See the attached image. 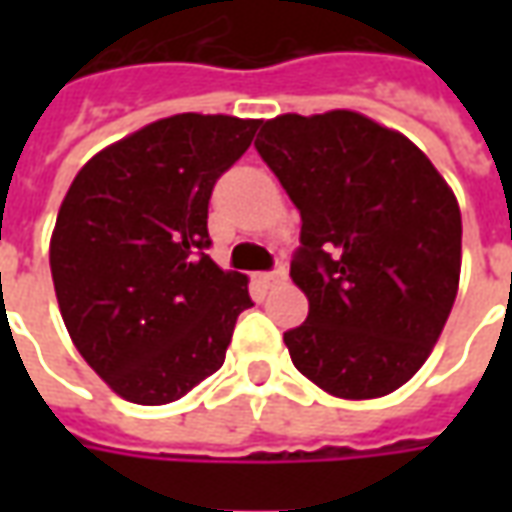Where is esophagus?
<instances>
[{
    "label": "esophagus",
    "instance_id": "1",
    "mask_svg": "<svg viewBox=\"0 0 512 512\" xmlns=\"http://www.w3.org/2000/svg\"><path fill=\"white\" fill-rule=\"evenodd\" d=\"M288 277V271H285V266H277L274 271H266V274H260V279L266 282V285H279L282 279Z\"/></svg>",
    "mask_w": 512,
    "mask_h": 512
}]
</instances>
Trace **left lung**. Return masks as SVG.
Masks as SVG:
<instances>
[{"label":"left lung","instance_id":"1","mask_svg":"<svg viewBox=\"0 0 512 512\" xmlns=\"http://www.w3.org/2000/svg\"><path fill=\"white\" fill-rule=\"evenodd\" d=\"M301 213L290 277L310 299L285 332L301 376L345 400L425 365L461 277V211L428 156L356 112L282 115L255 139Z\"/></svg>","mask_w":512,"mask_h":512}]
</instances>
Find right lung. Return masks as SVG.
<instances>
[{"instance_id":"obj_1","label":"right lung","mask_w":512,"mask_h":512,"mask_svg":"<svg viewBox=\"0 0 512 512\" xmlns=\"http://www.w3.org/2000/svg\"><path fill=\"white\" fill-rule=\"evenodd\" d=\"M260 120L186 115L93 156L57 213L51 279L84 362L139 406L178 400L224 365L246 277L205 255L213 186Z\"/></svg>"}]
</instances>
